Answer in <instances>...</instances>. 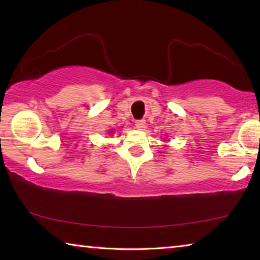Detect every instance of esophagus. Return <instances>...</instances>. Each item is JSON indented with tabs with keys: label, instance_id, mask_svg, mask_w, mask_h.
<instances>
[{
	"label": "esophagus",
	"instance_id": "esophagus-1",
	"mask_svg": "<svg viewBox=\"0 0 260 260\" xmlns=\"http://www.w3.org/2000/svg\"><path fill=\"white\" fill-rule=\"evenodd\" d=\"M135 126L138 129H143L144 126H146V120L144 119H139L135 120Z\"/></svg>",
	"mask_w": 260,
	"mask_h": 260
}]
</instances>
